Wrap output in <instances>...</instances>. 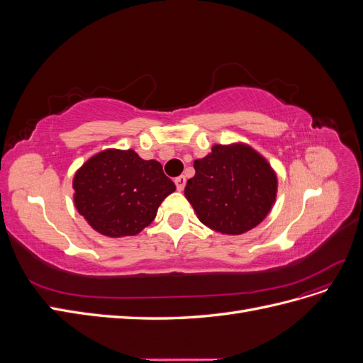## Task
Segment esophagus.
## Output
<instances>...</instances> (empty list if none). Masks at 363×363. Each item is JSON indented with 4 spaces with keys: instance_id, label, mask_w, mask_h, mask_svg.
<instances>
[{
    "instance_id": "1",
    "label": "esophagus",
    "mask_w": 363,
    "mask_h": 363,
    "mask_svg": "<svg viewBox=\"0 0 363 363\" xmlns=\"http://www.w3.org/2000/svg\"><path fill=\"white\" fill-rule=\"evenodd\" d=\"M174 182H175V186H177L179 191L184 189V184H186V177H184V175H180V177H177Z\"/></svg>"
}]
</instances>
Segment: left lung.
<instances>
[{"label":"left lung","mask_w":363,"mask_h":363,"mask_svg":"<svg viewBox=\"0 0 363 363\" xmlns=\"http://www.w3.org/2000/svg\"><path fill=\"white\" fill-rule=\"evenodd\" d=\"M184 195L200 221L225 235L256 227L276 200L277 177L268 162L245 145H213L194 162Z\"/></svg>","instance_id":"obj_1"}]
</instances>
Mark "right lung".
Here are the masks:
<instances>
[{
  "label": "right lung",
  "instance_id": "1",
  "mask_svg": "<svg viewBox=\"0 0 363 363\" xmlns=\"http://www.w3.org/2000/svg\"><path fill=\"white\" fill-rule=\"evenodd\" d=\"M74 191L86 221L101 235L119 238L147 227L175 184L159 162L140 159L133 150H107L77 171Z\"/></svg>",
  "mask_w": 363,
  "mask_h": 363
}]
</instances>
